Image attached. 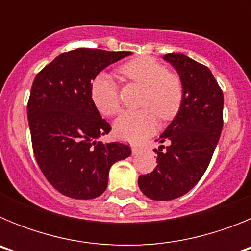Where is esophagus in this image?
Wrapping results in <instances>:
<instances>
[{"mask_svg":"<svg viewBox=\"0 0 251 251\" xmlns=\"http://www.w3.org/2000/svg\"><path fill=\"white\" fill-rule=\"evenodd\" d=\"M142 151V147H139V146H136V145H132V153L133 154H137V153H139Z\"/></svg>","mask_w":251,"mask_h":251,"instance_id":"34e87169","label":"esophagus"}]
</instances>
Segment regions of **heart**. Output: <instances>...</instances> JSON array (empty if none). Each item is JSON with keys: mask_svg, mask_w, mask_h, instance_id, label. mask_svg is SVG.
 Masks as SVG:
<instances>
[{"mask_svg": "<svg viewBox=\"0 0 251 251\" xmlns=\"http://www.w3.org/2000/svg\"><path fill=\"white\" fill-rule=\"evenodd\" d=\"M119 72L145 88L139 110L124 112L114 122V133L118 138L139 142L158 127V115L170 119L178 113L183 100V86L176 74L152 57H138L123 64ZM90 98L100 114L110 117L119 112L118 84L106 72L99 73L90 84Z\"/></svg>", "mask_w": 251, "mask_h": 251, "instance_id": "1", "label": "heart"}]
</instances>
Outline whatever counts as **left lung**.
<instances>
[{
    "label": "left lung",
    "instance_id": "obj_1",
    "mask_svg": "<svg viewBox=\"0 0 251 251\" xmlns=\"http://www.w3.org/2000/svg\"><path fill=\"white\" fill-rule=\"evenodd\" d=\"M163 59L176 69L183 100L174 121L159 136L157 166L139 176L138 186L154 201H170L187 194L205 174L223 130L224 94L210 69L183 54Z\"/></svg>",
    "mask_w": 251,
    "mask_h": 251
}]
</instances>
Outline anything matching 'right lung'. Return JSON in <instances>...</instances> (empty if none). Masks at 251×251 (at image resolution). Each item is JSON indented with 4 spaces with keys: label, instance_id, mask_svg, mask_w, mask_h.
I'll return each instance as SVG.
<instances>
[{
    "label": "right lung",
    "instance_id": "1",
    "mask_svg": "<svg viewBox=\"0 0 251 251\" xmlns=\"http://www.w3.org/2000/svg\"><path fill=\"white\" fill-rule=\"evenodd\" d=\"M132 52L79 48L61 54L35 77L27 119L35 158L60 194L77 200L100 196L109 170L130 148L98 141L110 132L90 98V84L106 66Z\"/></svg>",
    "mask_w": 251,
    "mask_h": 251
}]
</instances>
